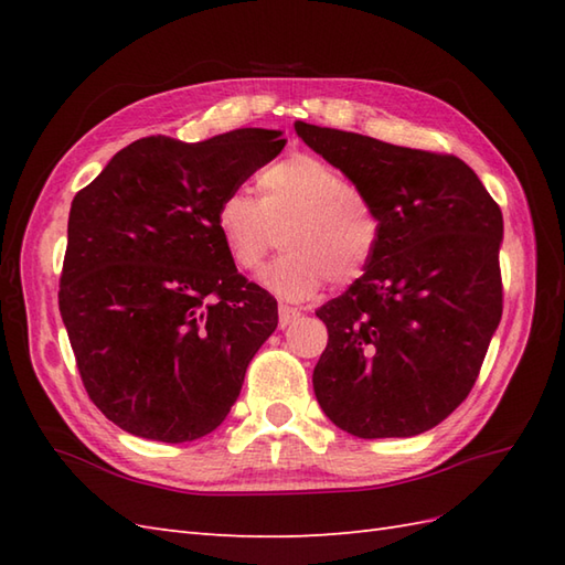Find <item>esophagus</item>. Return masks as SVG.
<instances>
[{"label":"esophagus","mask_w":565,"mask_h":565,"mask_svg":"<svg viewBox=\"0 0 565 565\" xmlns=\"http://www.w3.org/2000/svg\"><path fill=\"white\" fill-rule=\"evenodd\" d=\"M301 318V310L291 308V306H279V326L281 328H289L294 320Z\"/></svg>","instance_id":"34e87169"}]
</instances>
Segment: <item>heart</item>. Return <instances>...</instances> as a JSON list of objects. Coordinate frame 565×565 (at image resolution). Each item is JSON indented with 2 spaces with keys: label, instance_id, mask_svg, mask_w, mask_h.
Returning <instances> with one entry per match:
<instances>
[{
  "label": "heart",
  "instance_id": "obj_1",
  "mask_svg": "<svg viewBox=\"0 0 565 565\" xmlns=\"http://www.w3.org/2000/svg\"><path fill=\"white\" fill-rule=\"evenodd\" d=\"M215 227L243 271H255L281 233L286 252L262 271V284L284 301H306L328 281L356 284L381 245V215L366 191L308 152L264 167L257 199L245 191L227 194Z\"/></svg>",
  "mask_w": 565,
  "mask_h": 565
}]
</instances>
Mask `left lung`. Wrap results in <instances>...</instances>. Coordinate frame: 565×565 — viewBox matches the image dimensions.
<instances>
[{"label":"left lung","mask_w":565,"mask_h":565,"mask_svg":"<svg viewBox=\"0 0 565 565\" xmlns=\"http://www.w3.org/2000/svg\"><path fill=\"white\" fill-rule=\"evenodd\" d=\"M296 134L381 215L369 271L316 316V398L362 439L415 437L471 393L502 316V213L454 154L296 121Z\"/></svg>","instance_id":"1"}]
</instances>
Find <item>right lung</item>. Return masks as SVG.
<instances>
[{"instance_id": "1", "label": "right lung", "mask_w": 565, "mask_h": 565, "mask_svg": "<svg viewBox=\"0 0 565 565\" xmlns=\"http://www.w3.org/2000/svg\"><path fill=\"white\" fill-rule=\"evenodd\" d=\"M284 146L267 128L140 138L72 199L60 316L92 403L130 435H211L276 330V298L237 271L215 211Z\"/></svg>"}]
</instances>
